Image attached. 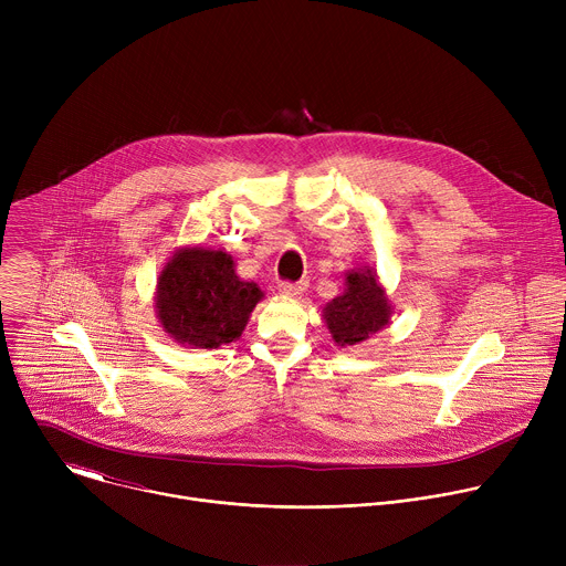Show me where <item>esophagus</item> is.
Here are the masks:
<instances>
[{
  "instance_id": "obj_1",
  "label": "esophagus",
  "mask_w": 566,
  "mask_h": 566,
  "mask_svg": "<svg viewBox=\"0 0 566 566\" xmlns=\"http://www.w3.org/2000/svg\"><path fill=\"white\" fill-rule=\"evenodd\" d=\"M306 282H282L280 284V293L284 295V297H297V295H302L304 291H306Z\"/></svg>"
}]
</instances>
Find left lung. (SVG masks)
I'll return each mask as SVG.
<instances>
[{
  "label": "left lung",
  "mask_w": 566,
  "mask_h": 566,
  "mask_svg": "<svg viewBox=\"0 0 566 566\" xmlns=\"http://www.w3.org/2000/svg\"><path fill=\"white\" fill-rule=\"evenodd\" d=\"M345 286V293L322 308V319L336 345L354 347L382 332L394 311L374 269L363 266L347 271Z\"/></svg>",
  "instance_id": "1"
}]
</instances>
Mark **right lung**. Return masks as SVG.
<instances>
[{"label": "right lung", "instance_id": "right-lung-1", "mask_svg": "<svg viewBox=\"0 0 566 566\" xmlns=\"http://www.w3.org/2000/svg\"><path fill=\"white\" fill-rule=\"evenodd\" d=\"M264 291L241 280L232 255L203 247L179 249L156 282V317L190 349H217L241 336Z\"/></svg>", "mask_w": 566, "mask_h": 566}]
</instances>
